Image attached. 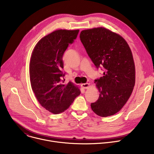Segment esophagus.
Returning <instances> with one entry per match:
<instances>
[{
    "mask_svg": "<svg viewBox=\"0 0 154 154\" xmlns=\"http://www.w3.org/2000/svg\"><path fill=\"white\" fill-rule=\"evenodd\" d=\"M82 86L83 88L84 89H88L89 87H90V83H83L82 85Z\"/></svg>",
    "mask_w": 154,
    "mask_h": 154,
    "instance_id": "esophagus-1",
    "label": "esophagus"
}]
</instances>
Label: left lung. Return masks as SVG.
Masks as SVG:
<instances>
[{"mask_svg": "<svg viewBox=\"0 0 154 154\" xmlns=\"http://www.w3.org/2000/svg\"><path fill=\"white\" fill-rule=\"evenodd\" d=\"M80 41L91 60L103 76L94 83L100 93L91 103L92 110L102 117L112 116L125 104L135 83L133 55L126 41L103 27L82 30Z\"/></svg>", "mask_w": 154, "mask_h": 154, "instance_id": "1", "label": "left lung"}]
</instances>
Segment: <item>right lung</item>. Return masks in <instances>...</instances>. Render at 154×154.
<instances>
[{"label":"right lung","instance_id":"right-lung-1","mask_svg":"<svg viewBox=\"0 0 154 154\" xmlns=\"http://www.w3.org/2000/svg\"><path fill=\"white\" fill-rule=\"evenodd\" d=\"M79 30H58L40 39L30 61V79L33 91L41 105L54 114L67 109L80 95L79 88L64 83L63 56L74 42Z\"/></svg>","mask_w":154,"mask_h":154}]
</instances>
